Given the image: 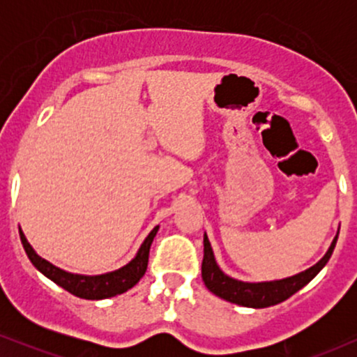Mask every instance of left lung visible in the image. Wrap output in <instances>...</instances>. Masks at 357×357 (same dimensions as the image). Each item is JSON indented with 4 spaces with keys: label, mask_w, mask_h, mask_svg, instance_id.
I'll use <instances>...</instances> for the list:
<instances>
[{
    "label": "left lung",
    "mask_w": 357,
    "mask_h": 357,
    "mask_svg": "<svg viewBox=\"0 0 357 357\" xmlns=\"http://www.w3.org/2000/svg\"><path fill=\"white\" fill-rule=\"evenodd\" d=\"M340 232V231H338ZM336 241H338V234L331 242L328 252L325 253L324 258L309 270L299 273L291 278L276 281H265V282H245L234 280L222 273L221 268L218 266L216 258H214L211 243L208 241V236L204 234L203 245H204V257L202 263V278L204 286L208 287L213 294H216L221 299L232 302V304L252 307V309H265V307L276 305L280 302L289 299L292 294L302 289L307 282H310L314 278L319 275V271L328 263L331 253L335 250Z\"/></svg>",
    "instance_id": "left-lung-1"
}]
</instances>
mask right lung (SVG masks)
I'll list each match as a JSON object with an SVG mask.
<instances>
[{
  "label": "right lung",
  "mask_w": 357,
  "mask_h": 357,
  "mask_svg": "<svg viewBox=\"0 0 357 357\" xmlns=\"http://www.w3.org/2000/svg\"><path fill=\"white\" fill-rule=\"evenodd\" d=\"M159 231V226H155L149 236L144 238L141 243L138 253L130 263L125 266L119 268V270L105 273V275L97 276H84V275H75V273H68L61 268L52 265L45 258L38 257L36 250H33L31 243L27 242L24 232L19 229V236H21V242L26 250L29 260L32 265L37 268L42 275H45L48 280H52L55 284H58L63 289L71 292L73 296L81 297V299L89 301H99L107 299V297H114L119 294H123L128 289H131L141 278L144 276L146 268H148V258H149V248L153 243L155 234Z\"/></svg>",
  "instance_id": "obj_1"
}]
</instances>
